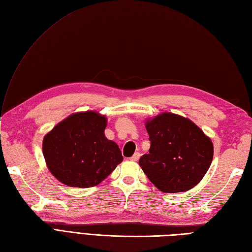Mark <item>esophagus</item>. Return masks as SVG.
Segmentation results:
<instances>
[{"mask_svg": "<svg viewBox=\"0 0 252 252\" xmlns=\"http://www.w3.org/2000/svg\"><path fill=\"white\" fill-rule=\"evenodd\" d=\"M140 156H141L140 153H134L133 156H132V157H130V160H131V161H138V160H139V158H140Z\"/></svg>", "mask_w": 252, "mask_h": 252, "instance_id": "1", "label": "esophagus"}]
</instances>
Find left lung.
I'll return each mask as SVG.
<instances>
[{
  "label": "left lung",
  "mask_w": 252,
  "mask_h": 252,
  "mask_svg": "<svg viewBox=\"0 0 252 252\" xmlns=\"http://www.w3.org/2000/svg\"><path fill=\"white\" fill-rule=\"evenodd\" d=\"M151 147L139 164L162 192H184L206 174L213 160L212 140L190 120L164 112L145 124Z\"/></svg>",
  "instance_id": "obj_1"
}]
</instances>
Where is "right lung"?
I'll return each mask as SVG.
<instances>
[{
	"instance_id": "1",
	"label": "right lung",
	"mask_w": 252,
	"mask_h": 252,
	"mask_svg": "<svg viewBox=\"0 0 252 252\" xmlns=\"http://www.w3.org/2000/svg\"><path fill=\"white\" fill-rule=\"evenodd\" d=\"M106 116L94 111L69 115L48 132L42 154L48 169L70 187L97 186L123 161L120 147L105 136Z\"/></svg>"
}]
</instances>
